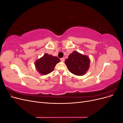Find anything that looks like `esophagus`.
Returning <instances> with one entry per match:
<instances>
[{"label":"esophagus","mask_w":123,"mask_h":123,"mask_svg":"<svg viewBox=\"0 0 123 123\" xmlns=\"http://www.w3.org/2000/svg\"><path fill=\"white\" fill-rule=\"evenodd\" d=\"M61 61L62 62H64L65 61V59L64 58H61Z\"/></svg>","instance_id":"34e87169"}]
</instances>
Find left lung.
I'll list each match as a JSON object with an SVG mask.
<instances>
[{
	"mask_svg": "<svg viewBox=\"0 0 123 123\" xmlns=\"http://www.w3.org/2000/svg\"><path fill=\"white\" fill-rule=\"evenodd\" d=\"M90 59L88 56L74 51L66 59L65 64L69 71L75 75L82 76L89 69Z\"/></svg>",
	"mask_w": 123,
	"mask_h": 123,
	"instance_id": "8db88e82",
	"label": "left lung"
}]
</instances>
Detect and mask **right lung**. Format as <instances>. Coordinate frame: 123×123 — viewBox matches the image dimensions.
Wrapping results in <instances>:
<instances>
[{"label": "right lung", "mask_w": 123, "mask_h": 123, "mask_svg": "<svg viewBox=\"0 0 123 123\" xmlns=\"http://www.w3.org/2000/svg\"><path fill=\"white\" fill-rule=\"evenodd\" d=\"M59 62L60 59L57 56L45 53L43 56L36 60L35 66L39 73L45 75L52 72L55 65Z\"/></svg>", "instance_id": "1"}]
</instances>
